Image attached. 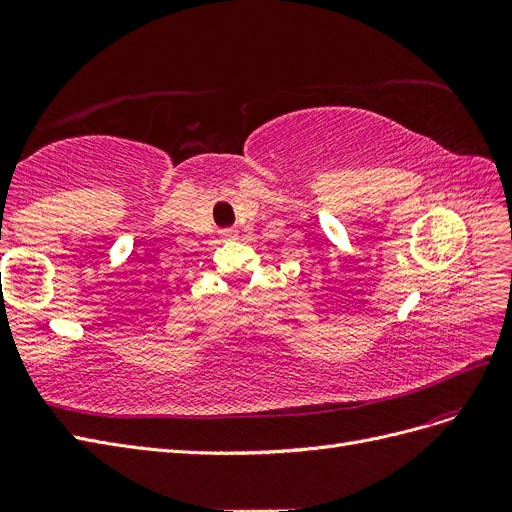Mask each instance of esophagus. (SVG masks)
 <instances>
[{"mask_svg": "<svg viewBox=\"0 0 512 512\" xmlns=\"http://www.w3.org/2000/svg\"><path fill=\"white\" fill-rule=\"evenodd\" d=\"M222 239H224V241H232V239H237V230H232V228L224 230V232H222Z\"/></svg>", "mask_w": 512, "mask_h": 512, "instance_id": "1", "label": "esophagus"}]
</instances>
